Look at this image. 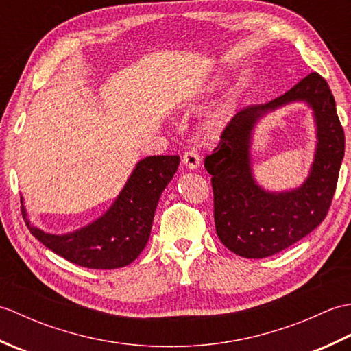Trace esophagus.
<instances>
[{
  "label": "esophagus",
  "instance_id": "1",
  "mask_svg": "<svg viewBox=\"0 0 351 351\" xmlns=\"http://www.w3.org/2000/svg\"><path fill=\"white\" fill-rule=\"evenodd\" d=\"M182 162L187 166L189 169L195 170V169H199L200 167V162H202V160H200V156L196 151H189L185 152L184 156H182Z\"/></svg>",
  "mask_w": 351,
  "mask_h": 351
}]
</instances>
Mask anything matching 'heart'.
<instances>
[{"instance_id":"heart-1","label":"heart","mask_w":351,"mask_h":351,"mask_svg":"<svg viewBox=\"0 0 351 351\" xmlns=\"http://www.w3.org/2000/svg\"><path fill=\"white\" fill-rule=\"evenodd\" d=\"M225 83V77H215L211 83H210V86L206 87V92L208 93H213L214 90H217V88ZM230 114H232V110H230V107H228V108H225V110H221L220 113H219V116H217V119H215V125H219V126H221V125H225L226 122H229V119H230Z\"/></svg>"}]
</instances>
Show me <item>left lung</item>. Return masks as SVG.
<instances>
[{"mask_svg":"<svg viewBox=\"0 0 351 351\" xmlns=\"http://www.w3.org/2000/svg\"><path fill=\"white\" fill-rule=\"evenodd\" d=\"M293 101H304L315 114V161L300 188L270 192L252 175V130L264 115ZM344 147L337 104L329 84L317 72L264 106L238 111L221 132L219 146L205 158V169L213 176L214 221L220 241L238 256L259 259L311 234L329 211Z\"/></svg>","mask_w":351,"mask_h":351,"instance_id":"left-lung-1","label":"left lung"}]
</instances>
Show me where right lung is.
Wrapping results in <instances>:
<instances>
[{"label":"right lung","instance_id":"right-lung-1","mask_svg":"<svg viewBox=\"0 0 351 351\" xmlns=\"http://www.w3.org/2000/svg\"><path fill=\"white\" fill-rule=\"evenodd\" d=\"M180 156L154 155L140 160L122 191L99 219L68 234H49L28 219L21 197L22 217L37 240L69 263L111 270L131 264L146 247L156 205L173 180Z\"/></svg>","mask_w":351,"mask_h":351}]
</instances>
